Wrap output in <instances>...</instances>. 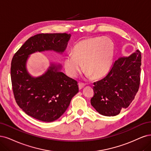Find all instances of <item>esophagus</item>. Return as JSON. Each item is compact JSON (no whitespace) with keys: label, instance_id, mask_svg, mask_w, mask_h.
Wrapping results in <instances>:
<instances>
[{"label":"esophagus","instance_id":"1","mask_svg":"<svg viewBox=\"0 0 151 151\" xmlns=\"http://www.w3.org/2000/svg\"><path fill=\"white\" fill-rule=\"evenodd\" d=\"M85 86V84L83 83H78V87H79V89L80 90L82 89Z\"/></svg>","mask_w":151,"mask_h":151}]
</instances>
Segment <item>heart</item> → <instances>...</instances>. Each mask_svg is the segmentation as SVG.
Masks as SVG:
<instances>
[{
	"instance_id": "1",
	"label": "heart",
	"mask_w": 151,
	"mask_h": 151,
	"mask_svg": "<svg viewBox=\"0 0 151 151\" xmlns=\"http://www.w3.org/2000/svg\"><path fill=\"white\" fill-rule=\"evenodd\" d=\"M72 54L63 61L66 74L75 77L82 69L86 77L100 78L110 68L114 55V44L109 37H90L77 43Z\"/></svg>"
}]
</instances>
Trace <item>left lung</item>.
Listing matches in <instances>:
<instances>
[{"mask_svg": "<svg viewBox=\"0 0 151 151\" xmlns=\"http://www.w3.org/2000/svg\"><path fill=\"white\" fill-rule=\"evenodd\" d=\"M141 52L120 57L104 78L94 83L91 104L104 116H115L127 108L137 93L141 72Z\"/></svg>", "mask_w": 151, "mask_h": 151, "instance_id": "8db88e82", "label": "left lung"}]
</instances>
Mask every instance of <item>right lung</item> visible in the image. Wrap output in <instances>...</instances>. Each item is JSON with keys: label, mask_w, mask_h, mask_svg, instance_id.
<instances>
[{"label": "right lung", "mask_w": 151, "mask_h": 151, "mask_svg": "<svg viewBox=\"0 0 151 151\" xmlns=\"http://www.w3.org/2000/svg\"><path fill=\"white\" fill-rule=\"evenodd\" d=\"M70 37L66 33L39 34L28 39L13 56L11 76L14 98L24 112L36 119L50 122L59 119L79 89L76 80L60 71V64L51 63L42 75L32 76L26 68L28 58L37 51L62 54Z\"/></svg>", "instance_id": "obj_1"}]
</instances>
